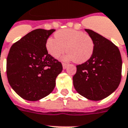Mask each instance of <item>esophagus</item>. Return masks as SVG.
I'll return each mask as SVG.
<instances>
[{"mask_svg":"<svg viewBox=\"0 0 128 128\" xmlns=\"http://www.w3.org/2000/svg\"><path fill=\"white\" fill-rule=\"evenodd\" d=\"M62 66H63V68H64V69H66V68H67V66H68V64L63 63V64H62Z\"/></svg>","mask_w":128,"mask_h":128,"instance_id":"34e87169","label":"esophagus"}]
</instances>
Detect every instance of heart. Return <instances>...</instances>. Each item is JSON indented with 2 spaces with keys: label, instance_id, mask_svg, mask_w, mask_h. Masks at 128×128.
<instances>
[{
  "label": "heart",
  "instance_id": "obj_1",
  "mask_svg": "<svg viewBox=\"0 0 128 128\" xmlns=\"http://www.w3.org/2000/svg\"><path fill=\"white\" fill-rule=\"evenodd\" d=\"M55 38H49L46 42L47 52L54 58H59L65 50L66 61L82 64L89 60L94 50V42L88 34L81 31L65 29L55 33Z\"/></svg>",
  "mask_w": 128,
  "mask_h": 128
}]
</instances>
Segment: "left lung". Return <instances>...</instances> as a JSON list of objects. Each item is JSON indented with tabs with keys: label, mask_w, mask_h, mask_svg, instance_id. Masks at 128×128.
Returning a JSON list of instances; mask_svg holds the SVG:
<instances>
[{
	"label": "left lung",
	"mask_w": 128,
	"mask_h": 128,
	"mask_svg": "<svg viewBox=\"0 0 128 128\" xmlns=\"http://www.w3.org/2000/svg\"><path fill=\"white\" fill-rule=\"evenodd\" d=\"M94 42V50L88 61L76 66L73 76L76 90L90 100L108 97L118 88L121 80L120 52L112 42L94 31L85 29Z\"/></svg>",
	"instance_id": "left-lung-1"
}]
</instances>
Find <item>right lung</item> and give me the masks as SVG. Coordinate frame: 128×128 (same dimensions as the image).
I'll return each instance as SVG.
<instances>
[{"label":"right lung","mask_w":128,"mask_h":128,"mask_svg":"<svg viewBox=\"0 0 128 128\" xmlns=\"http://www.w3.org/2000/svg\"><path fill=\"white\" fill-rule=\"evenodd\" d=\"M54 31L34 30L10 47L7 57V77L12 88L23 99L39 100L55 87L62 65L48 54L46 48V40Z\"/></svg>","instance_id":"add662e5"}]
</instances>
